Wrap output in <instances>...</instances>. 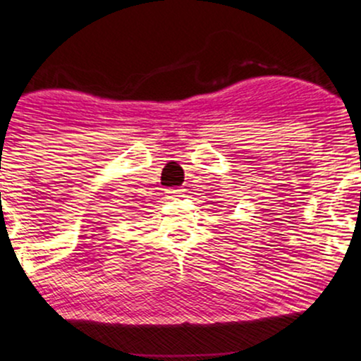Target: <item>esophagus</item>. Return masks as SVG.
Returning a JSON list of instances; mask_svg holds the SVG:
<instances>
[{
    "label": "esophagus",
    "mask_w": 361,
    "mask_h": 361,
    "mask_svg": "<svg viewBox=\"0 0 361 361\" xmlns=\"http://www.w3.org/2000/svg\"><path fill=\"white\" fill-rule=\"evenodd\" d=\"M166 193H168L169 198L183 197V190H180V188H169V190H166Z\"/></svg>",
    "instance_id": "obj_1"
}]
</instances>
